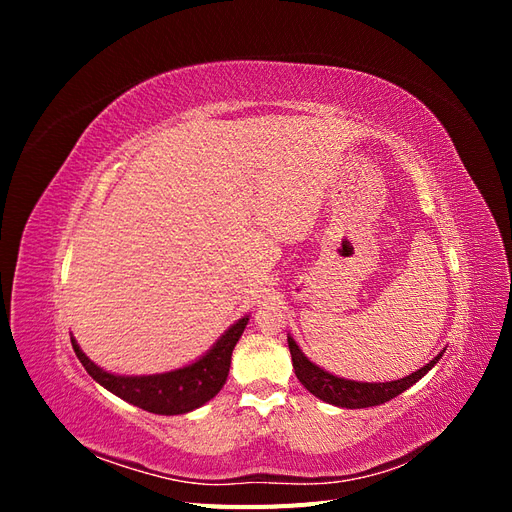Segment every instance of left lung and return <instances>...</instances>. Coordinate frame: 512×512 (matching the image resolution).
<instances>
[{"instance_id":"obj_1","label":"left lung","mask_w":512,"mask_h":512,"mask_svg":"<svg viewBox=\"0 0 512 512\" xmlns=\"http://www.w3.org/2000/svg\"><path fill=\"white\" fill-rule=\"evenodd\" d=\"M288 348L292 354L294 374H297L299 382L305 386V389L314 397L327 401V404H331V406L348 408V410L380 406V404H384V401H391L393 397L401 395L406 389H410L412 384L421 380L427 371L442 359V354H444V350H442L438 356H433L427 365L416 369L414 374H410L406 378H399L393 382H356V380L337 378V376L329 374V371L318 367L316 363L309 361L303 354V350L299 348V344L294 342L290 335H288Z\"/></svg>"}]
</instances>
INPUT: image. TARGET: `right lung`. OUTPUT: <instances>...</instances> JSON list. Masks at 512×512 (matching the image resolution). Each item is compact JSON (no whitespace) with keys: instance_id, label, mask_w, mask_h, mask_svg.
Here are the masks:
<instances>
[{"instance_id":"obj_1","label":"right lung","mask_w":512,"mask_h":512,"mask_svg":"<svg viewBox=\"0 0 512 512\" xmlns=\"http://www.w3.org/2000/svg\"><path fill=\"white\" fill-rule=\"evenodd\" d=\"M247 320H250V316H243L235 324H230L218 342L194 363L151 376L111 374V371H106L91 361L81 350V346L76 344L74 337L70 339L76 356H79V361L87 369V374L98 384H102L106 391H111L123 401H128V404L143 408L147 412L173 416L205 406L209 399L220 393L228 378L232 350H235L239 337L243 335Z\"/></svg>"}]
</instances>
